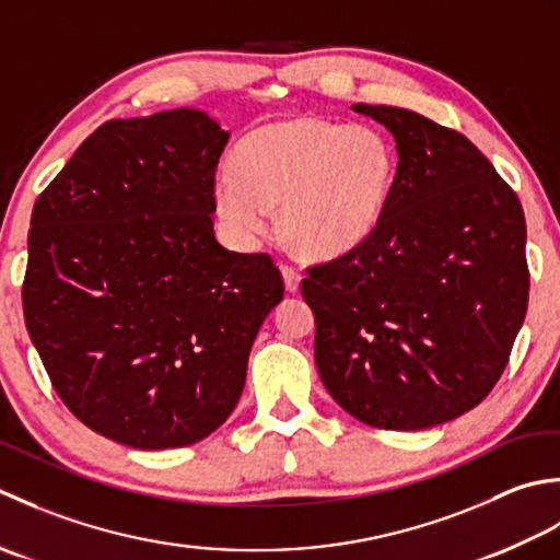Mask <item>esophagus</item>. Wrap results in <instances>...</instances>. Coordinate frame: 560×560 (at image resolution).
Masks as SVG:
<instances>
[{"mask_svg": "<svg viewBox=\"0 0 560 560\" xmlns=\"http://www.w3.org/2000/svg\"><path fill=\"white\" fill-rule=\"evenodd\" d=\"M280 270H282L284 290H288L290 294H294L296 290H300V284H302V276H300V272H296L292 266H280Z\"/></svg>", "mask_w": 560, "mask_h": 560, "instance_id": "1", "label": "esophagus"}]
</instances>
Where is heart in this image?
I'll return each instance as SVG.
<instances>
[{
	"mask_svg": "<svg viewBox=\"0 0 560 560\" xmlns=\"http://www.w3.org/2000/svg\"><path fill=\"white\" fill-rule=\"evenodd\" d=\"M398 159L364 122L302 116L260 125L238 140L234 164L212 176L214 212L238 242L278 230L296 254L330 260L360 248L389 208Z\"/></svg>",
	"mask_w": 560,
	"mask_h": 560,
	"instance_id": "1",
	"label": "heart"
}]
</instances>
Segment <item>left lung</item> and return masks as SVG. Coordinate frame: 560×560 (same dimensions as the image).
I'll return each instance as SVG.
<instances>
[{"mask_svg": "<svg viewBox=\"0 0 560 560\" xmlns=\"http://www.w3.org/2000/svg\"><path fill=\"white\" fill-rule=\"evenodd\" d=\"M352 110L394 135L398 168L376 232L302 280L318 376L360 423L435 428L505 370L529 300L524 212L464 135L408 108Z\"/></svg>", "mask_w": 560, "mask_h": 560, "instance_id": "8db88e82", "label": "left lung"}]
</instances>
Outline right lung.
Segmentation results:
<instances>
[{
  "label": "right lung",
  "mask_w": 560,
  "mask_h": 560,
  "mask_svg": "<svg viewBox=\"0 0 560 560\" xmlns=\"http://www.w3.org/2000/svg\"><path fill=\"white\" fill-rule=\"evenodd\" d=\"M226 142L198 108L108 120L33 208L28 336L65 406L135 450L212 435L282 302L270 256L214 238L212 176Z\"/></svg>",
  "instance_id": "add662e5"
}]
</instances>
